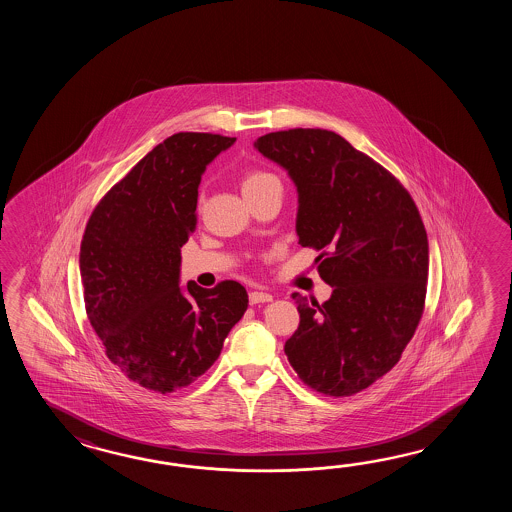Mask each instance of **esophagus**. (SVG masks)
I'll return each mask as SVG.
<instances>
[{
	"label": "esophagus",
	"instance_id": "34e87169",
	"mask_svg": "<svg viewBox=\"0 0 512 512\" xmlns=\"http://www.w3.org/2000/svg\"><path fill=\"white\" fill-rule=\"evenodd\" d=\"M272 294L263 293V291H251L249 293V302L251 305L265 304V302H271Z\"/></svg>",
	"mask_w": 512,
	"mask_h": 512
}]
</instances>
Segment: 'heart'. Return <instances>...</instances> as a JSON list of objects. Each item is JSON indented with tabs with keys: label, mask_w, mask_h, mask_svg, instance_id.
<instances>
[{
	"label": "heart",
	"mask_w": 512,
	"mask_h": 512,
	"mask_svg": "<svg viewBox=\"0 0 512 512\" xmlns=\"http://www.w3.org/2000/svg\"><path fill=\"white\" fill-rule=\"evenodd\" d=\"M274 183H280V179L271 172H265V170H249L243 175L241 179V188H243V194H252V192H258L265 186L274 185Z\"/></svg>",
	"instance_id": "b5f03b06"
}]
</instances>
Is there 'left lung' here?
<instances>
[{
	"label": "left lung",
	"mask_w": 512,
	"mask_h": 512,
	"mask_svg": "<svg viewBox=\"0 0 512 512\" xmlns=\"http://www.w3.org/2000/svg\"><path fill=\"white\" fill-rule=\"evenodd\" d=\"M254 148L293 179L298 243L322 251L318 272L333 287L322 305L293 293L300 326L285 355L316 392H362L399 362L423 316V219L408 190L335 131H274Z\"/></svg>",
	"instance_id": "1"
}]
</instances>
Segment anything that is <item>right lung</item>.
Returning <instances> with one entry per match:
<instances>
[{"label":"right lung","instance_id":"1","mask_svg":"<svg viewBox=\"0 0 512 512\" xmlns=\"http://www.w3.org/2000/svg\"><path fill=\"white\" fill-rule=\"evenodd\" d=\"M236 137L181 131L157 144L100 199L80 245L89 324L108 359L146 390L172 393L218 360L249 294L225 280L179 285L196 229L201 175Z\"/></svg>","mask_w":512,"mask_h":512}]
</instances>
